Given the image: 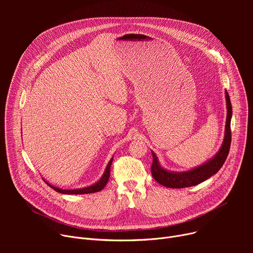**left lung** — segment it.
<instances>
[{
    "instance_id": "8db88e82",
    "label": "left lung",
    "mask_w": 253,
    "mask_h": 253,
    "mask_svg": "<svg viewBox=\"0 0 253 253\" xmlns=\"http://www.w3.org/2000/svg\"><path fill=\"white\" fill-rule=\"evenodd\" d=\"M226 98V106H227V117H226V125H225V134L221 148L212 159L207 161L206 163L184 172H171L162 168L158 162L156 154L152 152L153 163L151 166V173L153 178L158 183L165 187L169 188H184L195 186L209 177L217 173L219 169L224 164L227 155L230 149L231 143V130H230V121L232 117V106L230 102L229 95L227 91H225Z\"/></svg>"
}]
</instances>
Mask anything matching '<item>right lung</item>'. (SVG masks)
I'll return each mask as SVG.
<instances>
[{
	"label": "right lung",
	"instance_id": "1",
	"mask_svg": "<svg viewBox=\"0 0 253 253\" xmlns=\"http://www.w3.org/2000/svg\"><path fill=\"white\" fill-rule=\"evenodd\" d=\"M113 162V157L111 158V160L109 161V163H108L106 169H105V172L103 174V176L101 177V179L99 180L98 182H96L95 184L91 185V186H88V187H84V188H80V189H61V188H58V187H55L53 185H51L49 182H47L46 180H44V181L51 187L53 188L55 191L59 192V193H62V194H88V193H94V192H98V191H101L107 184L108 180H109V177H110V168H111V164Z\"/></svg>",
	"mask_w": 253,
	"mask_h": 253
}]
</instances>
